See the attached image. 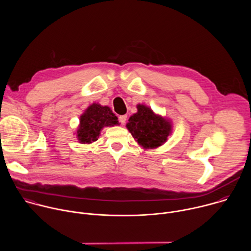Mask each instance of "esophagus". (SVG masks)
<instances>
[{
    "label": "esophagus",
    "mask_w": 251,
    "mask_h": 251,
    "mask_svg": "<svg viewBox=\"0 0 251 251\" xmlns=\"http://www.w3.org/2000/svg\"><path fill=\"white\" fill-rule=\"evenodd\" d=\"M126 120H127V115H121V116H119V122H120L122 125L126 122Z\"/></svg>",
    "instance_id": "1"
}]
</instances>
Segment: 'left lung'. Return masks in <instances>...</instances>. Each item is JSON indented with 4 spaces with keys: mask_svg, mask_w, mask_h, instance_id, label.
<instances>
[{
    "mask_svg": "<svg viewBox=\"0 0 251 251\" xmlns=\"http://www.w3.org/2000/svg\"><path fill=\"white\" fill-rule=\"evenodd\" d=\"M137 113L129 118L127 129L144 149H155L162 146L172 133L170 120L157 115L148 106L138 104Z\"/></svg>",
    "mask_w": 251,
    "mask_h": 251,
    "instance_id": "1",
    "label": "left lung"
}]
</instances>
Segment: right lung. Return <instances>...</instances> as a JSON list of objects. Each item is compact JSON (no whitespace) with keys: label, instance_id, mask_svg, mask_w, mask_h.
<instances>
[{"label":"right lung","instance_id":"1","mask_svg":"<svg viewBox=\"0 0 251 251\" xmlns=\"http://www.w3.org/2000/svg\"><path fill=\"white\" fill-rule=\"evenodd\" d=\"M118 124V118L108 106L93 103L80 116L76 137L81 144H90L98 140L100 131L104 127H111Z\"/></svg>","mask_w":251,"mask_h":251}]
</instances>
